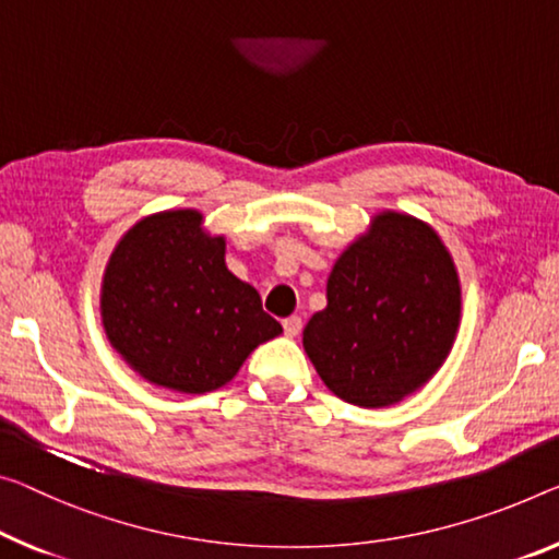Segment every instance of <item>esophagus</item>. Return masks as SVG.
Masks as SVG:
<instances>
[{
  "label": "esophagus",
  "instance_id": "esophagus-1",
  "mask_svg": "<svg viewBox=\"0 0 559 559\" xmlns=\"http://www.w3.org/2000/svg\"><path fill=\"white\" fill-rule=\"evenodd\" d=\"M282 328H285V334H287V337H297L299 330H302V317H297V314L287 317V320L282 322Z\"/></svg>",
  "mask_w": 559,
  "mask_h": 559
}]
</instances>
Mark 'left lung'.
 Wrapping results in <instances>:
<instances>
[{"mask_svg": "<svg viewBox=\"0 0 559 559\" xmlns=\"http://www.w3.org/2000/svg\"><path fill=\"white\" fill-rule=\"evenodd\" d=\"M460 280L432 227L382 212L328 280V307L302 345L322 382L349 405L388 407L423 388L460 328Z\"/></svg>", "mask_w": 559, "mask_h": 559, "instance_id": "8db88e82", "label": "left lung"}]
</instances>
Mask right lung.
Here are the masks:
<instances>
[{
  "mask_svg": "<svg viewBox=\"0 0 559 559\" xmlns=\"http://www.w3.org/2000/svg\"><path fill=\"white\" fill-rule=\"evenodd\" d=\"M102 322L144 380L187 394L227 384L282 324L225 264V237L194 210L159 212L127 231L102 282Z\"/></svg>",
  "mask_w": 559,
  "mask_h": 559,
  "instance_id": "add662e5",
  "label": "right lung"
}]
</instances>
